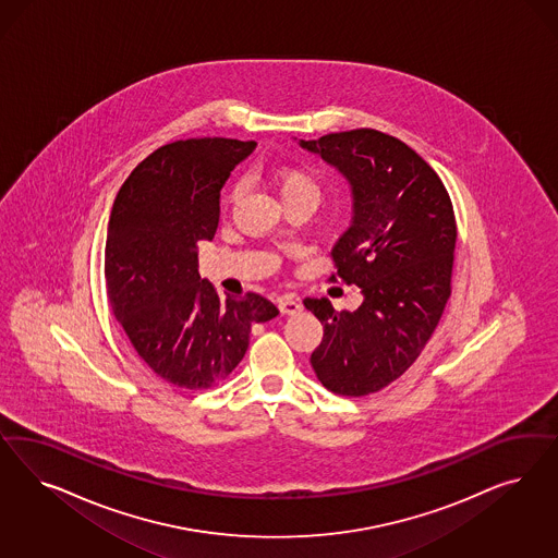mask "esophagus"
Listing matches in <instances>:
<instances>
[{
	"instance_id": "obj_1",
	"label": "esophagus",
	"mask_w": 558,
	"mask_h": 558,
	"mask_svg": "<svg viewBox=\"0 0 558 558\" xmlns=\"http://www.w3.org/2000/svg\"><path fill=\"white\" fill-rule=\"evenodd\" d=\"M277 306H279L283 316H293V314H298L302 310V304L298 300H291V298H279Z\"/></svg>"
}]
</instances>
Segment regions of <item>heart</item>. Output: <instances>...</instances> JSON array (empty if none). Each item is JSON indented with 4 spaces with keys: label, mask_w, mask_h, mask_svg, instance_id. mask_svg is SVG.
<instances>
[{
    "label": "heart",
    "mask_w": 558,
    "mask_h": 558,
    "mask_svg": "<svg viewBox=\"0 0 558 558\" xmlns=\"http://www.w3.org/2000/svg\"><path fill=\"white\" fill-rule=\"evenodd\" d=\"M277 186L281 191V197H295V195H310L318 198V182L316 179L302 168H281L277 172ZM242 193V184H235L230 193V201H235Z\"/></svg>",
    "instance_id": "obj_1"
}]
</instances>
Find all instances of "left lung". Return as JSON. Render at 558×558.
Listing matches in <instances>:
<instances>
[{
    "instance_id": "obj_1",
    "label": "left lung",
    "mask_w": 558,
    "mask_h": 558,
    "mask_svg": "<svg viewBox=\"0 0 558 558\" xmlns=\"http://www.w3.org/2000/svg\"><path fill=\"white\" fill-rule=\"evenodd\" d=\"M300 145L351 184L353 217L330 252V279L363 293L355 312L304 300L324 326L310 363L330 392L372 395L413 365L450 300L458 238L450 195L414 149L376 129Z\"/></svg>"
}]
</instances>
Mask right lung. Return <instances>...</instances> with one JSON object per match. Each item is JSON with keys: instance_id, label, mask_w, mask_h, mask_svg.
<instances>
[{"instance_id": "right-lung-1", "label": "right lung", "mask_w": 558, "mask_h": 558, "mask_svg": "<svg viewBox=\"0 0 558 558\" xmlns=\"http://www.w3.org/2000/svg\"><path fill=\"white\" fill-rule=\"evenodd\" d=\"M254 142L201 137L162 145L123 182L108 219L105 277L114 318L163 381L205 390L242 361L254 323L279 310L258 293L219 298L198 275L214 240L219 191Z\"/></svg>"}]
</instances>
